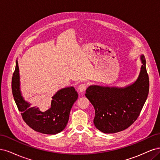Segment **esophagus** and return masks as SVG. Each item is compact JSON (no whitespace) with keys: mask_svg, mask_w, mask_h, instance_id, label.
<instances>
[{"mask_svg":"<svg viewBox=\"0 0 160 160\" xmlns=\"http://www.w3.org/2000/svg\"><path fill=\"white\" fill-rule=\"evenodd\" d=\"M87 88H88V86H87L86 84L82 83L78 87V90L79 91V92H81V93H83V92L85 91V90L87 89Z\"/></svg>","mask_w":160,"mask_h":160,"instance_id":"esophagus-1","label":"esophagus"}]
</instances>
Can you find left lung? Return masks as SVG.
Listing matches in <instances>:
<instances>
[{
	"instance_id": "obj_1",
	"label": "left lung",
	"mask_w": 160,
	"mask_h": 160,
	"mask_svg": "<svg viewBox=\"0 0 160 160\" xmlns=\"http://www.w3.org/2000/svg\"><path fill=\"white\" fill-rule=\"evenodd\" d=\"M142 65L138 79L123 88L90 85L85 96L95 109L93 123L105 133H114L129 128L138 118L148 98L149 88L146 62L140 56Z\"/></svg>"
}]
</instances>
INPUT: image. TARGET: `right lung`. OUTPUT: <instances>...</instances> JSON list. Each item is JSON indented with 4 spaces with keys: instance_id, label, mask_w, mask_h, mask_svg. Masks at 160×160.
Returning a JSON list of instances; mask_svg holds the SVG:
<instances>
[{
    "instance_id": "right-lung-1",
    "label": "right lung",
    "mask_w": 160,
    "mask_h": 160,
    "mask_svg": "<svg viewBox=\"0 0 160 160\" xmlns=\"http://www.w3.org/2000/svg\"><path fill=\"white\" fill-rule=\"evenodd\" d=\"M20 75L18 61L12 78V91L14 99L25 122L36 132L55 135L63 130L68 123L72 105L78 98L73 87L62 88L52 97L51 108L41 111L38 108L31 107L25 101L21 91Z\"/></svg>"
}]
</instances>
